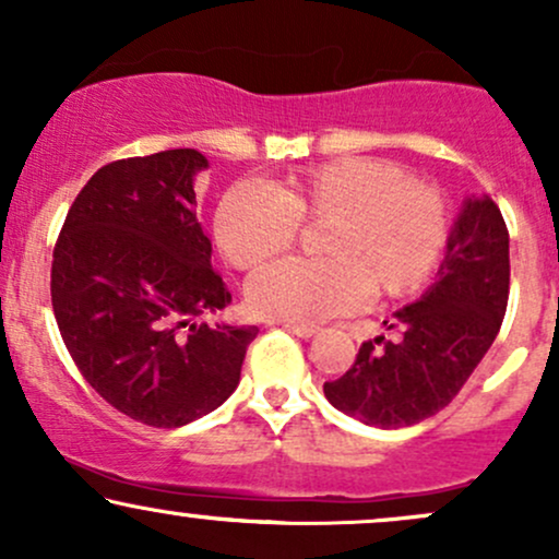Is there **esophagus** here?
<instances>
[{
    "label": "esophagus",
    "mask_w": 559,
    "mask_h": 559,
    "mask_svg": "<svg viewBox=\"0 0 559 559\" xmlns=\"http://www.w3.org/2000/svg\"><path fill=\"white\" fill-rule=\"evenodd\" d=\"M281 329H286L288 333H294V336L299 338H312L318 333L316 325H305V323H281Z\"/></svg>",
    "instance_id": "esophagus-1"
}]
</instances>
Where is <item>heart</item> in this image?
I'll return each instance as SVG.
<instances>
[{
  "label": "heart",
  "mask_w": 559,
  "mask_h": 559,
  "mask_svg": "<svg viewBox=\"0 0 559 559\" xmlns=\"http://www.w3.org/2000/svg\"><path fill=\"white\" fill-rule=\"evenodd\" d=\"M323 260H281L249 278L254 312L284 323H318L362 301L413 294L439 265L449 241L444 197L400 165L342 157L292 173L271 191L239 183L215 210V243L239 271H252L320 226Z\"/></svg>",
  "instance_id": "obj_1"
}]
</instances>
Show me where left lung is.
Returning a JSON list of instances; mask_svg holds the SVG:
<instances>
[{"label": "left lung", "instance_id": "obj_1", "mask_svg": "<svg viewBox=\"0 0 559 559\" xmlns=\"http://www.w3.org/2000/svg\"><path fill=\"white\" fill-rule=\"evenodd\" d=\"M510 297V234L491 197L465 199L439 275L413 305L394 312L400 338L365 342L325 396L365 426L404 428L457 396L502 325ZM386 323V320H383Z\"/></svg>", "mask_w": 559, "mask_h": 559}]
</instances>
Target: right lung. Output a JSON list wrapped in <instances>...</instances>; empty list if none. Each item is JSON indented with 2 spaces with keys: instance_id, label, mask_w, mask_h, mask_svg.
Returning a JSON list of instances; mask_svg holds the SVG:
<instances>
[{
  "instance_id": "obj_1",
  "label": "right lung",
  "mask_w": 559,
  "mask_h": 559,
  "mask_svg": "<svg viewBox=\"0 0 559 559\" xmlns=\"http://www.w3.org/2000/svg\"><path fill=\"white\" fill-rule=\"evenodd\" d=\"M207 157L168 150L105 165L62 223L52 307L70 357L128 418L178 428L234 394L258 325H207L230 305L197 221Z\"/></svg>"
}]
</instances>
